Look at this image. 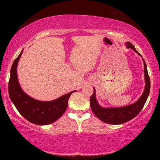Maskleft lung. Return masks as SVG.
<instances>
[{"label":"left lung","mask_w":160,"mask_h":160,"mask_svg":"<svg viewBox=\"0 0 160 160\" xmlns=\"http://www.w3.org/2000/svg\"><path fill=\"white\" fill-rule=\"evenodd\" d=\"M126 46L127 48H131L142 58V56L138 52L131 43L127 42H126ZM142 61L144 63L145 86L142 95L133 104L121 107H103L97 102L96 98V90L94 88V92L90 99V107L94 115L103 122L113 124V125L122 124L134 118L142 110L146 101H147L150 90V80L148 72L147 65L143 58Z\"/></svg>","instance_id":"left-lung-1"}]
</instances>
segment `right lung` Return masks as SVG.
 I'll return each instance as SVG.
<instances>
[{"label":"right lung","mask_w":160,"mask_h":160,"mask_svg":"<svg viewBox=\"0 0 160 160\" xmlns=\"http://www.w3.org/2000/svg\"><path fill=\"white\" fill-rule=\"evenodd\" d=\"M23 49L13 62L10 69L8 92L10 98L20 114L29 122L37 125H48L61 117L66 112L68 101L72 92L58 97L52 101H40L27 94L18 81L17 68Z\"/></svg>","instance_id":"add662e5"}]
</instances>
